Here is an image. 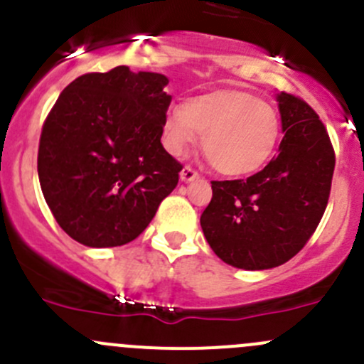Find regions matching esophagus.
Returning <instances> with one entry per match:
<instances>
[{"instance_id":"34e87169","label":"esophagus","mask_w":364,"mask_h":364,"mask_svg":"<svg viewBox=\"0 0 364 364\" xmlns=\"http://www.w3.org/2000/svg\"><path fill=\"white\" fill-rule=\"evenodd\" d=\"M179 178H181L183 183H190V181H196V179H199V174H197L192 167H183L181 172H179Z\"/></svg>"}]
</instances>
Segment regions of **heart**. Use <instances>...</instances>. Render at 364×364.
<instances>
[{
    "label": "heart",
    "mask_w": 364,
    "mask_h": 364,
    "mask_svg": "<svg viewBox=\"0 0 364 364\" xmlns=\"http://www.w3.org/2000/svg\"><path fill=\"white\" fill-rule=\"evenodd\" d=\"M203 135V149L213 167L225 176H248L271 159L280 137L274 107L255 95L220 90L168 107L164 144L181 156Z\"/></svg>",
    "instance_id": "obj_1"
}]
</instances>
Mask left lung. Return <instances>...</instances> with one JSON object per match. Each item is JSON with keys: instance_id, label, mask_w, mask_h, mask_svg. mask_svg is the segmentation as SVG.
Returning a JSON list of instances; mask_svg holds the SVG:
<instances>
[{"instance_id": "1", "label": "left lung", "mask_w": 364, "mask_h": 364, "mask_svg": "<svg viewBox=\"0 0 364 364\" xmlns=\"http://www.w3.org/2000/svg\"><path fill=\"white\" fill-rule=\"evenodd\" d=\"M284 139L266 167L247 179L211 181L200 215L211 250L240 269H271L291 260L317 229L331 192L335 151L317 112L278 93Z\"/></svg>"}]
</instances>
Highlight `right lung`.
Segmentation results:
<instances>
[{
  "label": "right lung",
  "instance_id": "obj_1",
  "mask_svg": "<svg viewBox=\"0 0 364 364\" xmlns=\"http://www.w3.org/2000/svg\"><path fill=\"white\" fill-rule=\"evenodd\" d=\"M155 72L116 67L70 82L43 123L38 179L61 229L84 247L134 241L183 165L161 146L171 95Z\"/></svg>",
  "mask_w": 364,
  "mask_h": 364
}]
</instances>
